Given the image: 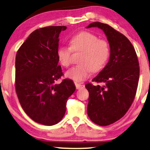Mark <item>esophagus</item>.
Wrapping results in <instances>:
<instances>
[{
  "label": "esophagus",
  "mask_w": 150,
  "mask_h": 150,
  "mask_svg": "<svg viewBox=\"0 0 150 150\" xmlns=\"http://www.w3.org/2000/svg\"><path fill=\"white\" fill-rule=\"evenodd\" d=\"M75 84L76 88H77V89H80V88H83L85 87V86H84V84H83V83H75Z\"/></svg>",
  "instance_id": "esophagus-1"
}]
</instances>
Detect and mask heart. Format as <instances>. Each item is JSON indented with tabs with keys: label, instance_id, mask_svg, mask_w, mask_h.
I'll list each match as a JSON object with an SVG mask.
<instances>
[{
	"label": "heart",
	"instance_id": "1",
	"mask_svg": "<svg viewBox=\"0 0 150 150\" xmlns=\"http://www.w3.org/2000/svg\"><path fill=\"white\" fill-rule=\"evenodd\" d=\"M70 47L62 46L57 52L59 62L63 67L71 64V54L83 52L79 66L73 67L65 73V76L75 81H81L87 79L93 72H98L104 68L110 55L108 42L99 39L94 34L83 31L73 36L70 39Z\"/></svg>",
	"mask_w": 150,
	"mask_h": 150
}]
</instances>
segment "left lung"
<instances>
[{
    "mask_svg": "<svg viewBox=\"0 0 150 150\" xmlns=\"http://www.w3.org/2000/svg\"><path fill=\"white\" fill-rule=\"evenodd\" d=\"M103 30L110 46L109 62L86 88L89 92L87 112L99 126L114 123L126 114L136 95L139 79V61L130 41L108 24L93 22L86 27Z\"/></svg>",
    "mask_w": 150,
    "mask_h": 150,
    "instance_id": "obj_1",
    "label": "left lung"
}]
</instances>
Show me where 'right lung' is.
<instances>
[{
    "label": "right lung",
    "instance_id": "1",
    "mask_svg": "<svg viewBox=\"0 0 150 150\" xmlns=\"http://www.w3.org/2000/svg\"><path fill=\"white\" fill-rule=\"evenodd\" d=\"M66 29L47 26L33 31L16 57V90L21 106L33 120L46 126L61 121L75 90L69 79L55 83L63 75L57 52L59 35Z\"/></svg>",
    "mask_w": 150,
    "mask_h": 150
}]
</instances>
